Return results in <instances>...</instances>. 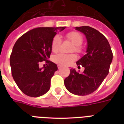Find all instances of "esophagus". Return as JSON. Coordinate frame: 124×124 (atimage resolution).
Here are the masks:
<instances>
[{
  "mask_svg": "<svg viewBox=\"0 0 124 124\" xmlns=\"http://www.w3.org/2000/svg\"><path fill=\"white\" fill-rule=\"evenodd\" d=\"M61 68H62V67L58 65V70H60V69H61Z\"/></svg>",
  "mask_w": 124,
  "mask_h": 124,
  "instance_id": "1",
  "label": "esophagus"
}]
</instances>
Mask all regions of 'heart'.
Instances as JSON below:
<instances>
[{"label":"heart","instance_id":"1","mask_svg":"<svg viewBox=\"0 0 124 124\" xmlns=\"http://www.w3.org/2000/svg\"><path fill=\"white\" fill-rule=\"evenodd\" d=\"M66 38L70 40L74 45L72 48V51L80 53L82 51L81 44H82L83 38L79 33L75 31L70 32L66 35ZM62 42L61 38L58 35H56L53 38L51 43V49L53 52H58L60 49V45ZM77 59V56L75 54H58L53 57L54 63L61 66H66L70 65Z\"/></svg>","mask_w":124,"mask_h":124}]
</instances>
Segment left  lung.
<instances>
[{
    "label": "left lung",
    "mask_w": 124,
    "mask_h": 124,
    "mask_svg": "<svg viewBox=\"0 0 124 124\" xmlns=\"http://www.w3.org/2000/svg\"><path fill=\"white\" fill-rule=\"evenodd\" d=\"M87 39L86 54L77 62L79 68H85L83 73L70 70V75L64 80L66 89L76 95L84 96L96 91L109 73L113 60L109 43L101 33L89 26L76 27Z\"/></svg>",
    "instance_id": "8db88e82"
}]
</instances>
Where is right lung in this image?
<instances>
[{"mask_svg":"<svg viewBox=\"0 0 124 124\" xmlns=\"http://www.w3.org/2000/svg\"><path fill=\"white\" fill-rule=\"evenodd\" d=\"M66 27L37 28L18 39L10 56L11 74L15 82L24 94L38 97L50 89L51 79L57 71L56 64L48 60L51 53V43L57 32ZM46 60L48 66L39 68Z\"/></svg>","mask_w":124,"mask_h":124,"instance_id":"right-lung-1","label":"right lung"}]
</instances>
